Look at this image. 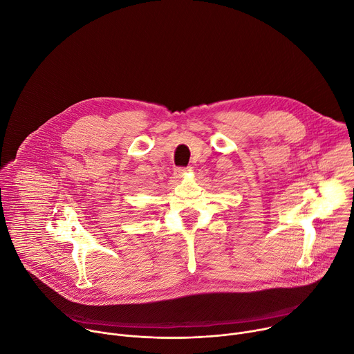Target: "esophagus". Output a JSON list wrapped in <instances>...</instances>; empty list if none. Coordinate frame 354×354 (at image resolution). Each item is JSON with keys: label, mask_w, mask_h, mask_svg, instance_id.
Returning <instances> with one entry per match:
<instances>
[{"label": "esophagus", "mask_w": 354, "mask_h": 354, "mask_svg": "<svg viewBox=\"0 0 354 354\" xmlns=\"http://www.w3.org/2000/svg\"><path fill=\"white\" fill-rule=\"evenodd\" d=\"M187 171H190L189 168H176V174L180 176V175H183L185 172H187Z\"/></svg>", "instance_id": "1"}]
</instances>
